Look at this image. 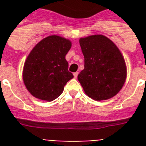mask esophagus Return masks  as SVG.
Here are the masks:
<instances>
[{
  "label": "esophagus",
  "mask_w": 146,
  "mask_h": 146,
  "mask_svg": "<svg viewBox=\"0 0 146 146\" xmlns=\"http://www.w3.org/2000/svg\"><path fill=\"white\" fill-rule=\"evenodd\" d=\"M78 74H79V73H78V72H76V73H73V76H74V78H77V76H78Z\"/></svg>",
  "instance_id": "34e87169"
}]
</instances>
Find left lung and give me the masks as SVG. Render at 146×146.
<instances>
[{
    "label": "left lung",
    "mask_w": 146,
    "mask_h": 146,
    "mask_svg": "<svg viewBox=\"0 0 146 146\" xmlns=\"http://www.w3.org/2000/svg\"><path fill=\"white\" fill-rule=\"evenodd\" d=\"M80 44L85 68L78 75V80L86 94L96 101L116 96L127 78V66L120 50L102 35L81 38Z\"/></svg>",
    "instance_id": "left-lung-1"
}]
</instances>
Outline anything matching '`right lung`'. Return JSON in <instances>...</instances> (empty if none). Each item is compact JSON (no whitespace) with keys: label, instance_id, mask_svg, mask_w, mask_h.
<instances>
[{"label":"right lung","instance_id":"1","mask_svg":"<svg viewBox=\"0 0 146 146\" xmlns=\"http://www.w3.org/2000/svg\"><path fill=\"white\" fill-rule=\"evenodd\" d=\"M71 45L70 40L50 35L31 50L24 64L23 79L34 97L50 102L61 95L64 86L73 78L65 58Z\"/></svg>","mask_w":146,"mask_h":146}]
</instances>
